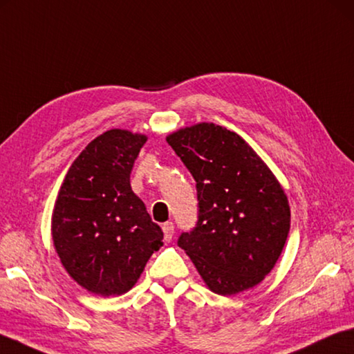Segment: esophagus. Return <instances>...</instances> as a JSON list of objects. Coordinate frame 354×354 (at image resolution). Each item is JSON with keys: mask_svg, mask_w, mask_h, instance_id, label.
<instances>
[{"mask_svg": "<svg viewBox=\"0 0 354 354\" xmlns=\"http://www.w3.org/2000/svg\"><path fill=\"white\" fill-rule=\"evenodd\" d=\"M162 230H164L165 241H171L173 234H175V226H173V223H165L162 226Z\"/></svg>", "mask_w": 354, "mask_h": 354, "instance_id": "1", "label": "esophagus"}]
</instances>
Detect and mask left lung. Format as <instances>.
Returning a JSON list of instances; mask_svg holds the SVG:
<instances>
[{"label":"left lung","mask_w":354,"mask_h":354,"mask_svg":"<svg viewBox=\"0 0 354 354\" xmlns=\"http://www.w3.org/2000/svg\"><path fill=\"white\" fill-rule=\"evenodd\" d=\"M196 181L198 223L179 236L205 286L220 295L254 288L272 271L289 232L283 187L240 134L212 122L165 138Z\"/></svg>","instance_id":"1"}]
</instances>
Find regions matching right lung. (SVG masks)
I'll return each instance as SVG.
<instances>
[{
	"label": "right lung",
	"instance_id": "obj_1",
	"mask_svg": "<svg viewBox=\"0 0 354 354\" xmlns=\"http://www.w3.org/2000/svg\"><path fill=\"white\" fill-rule=\"evenodd\" d=\"M147 136L113 128L91 140L69 167L57 195L50 234L69 277L110 297L138 283L164 234L130 184Z\"/></svg>",
	"mask_w": 354,
	"mask_h": 354
}]
</instances>
